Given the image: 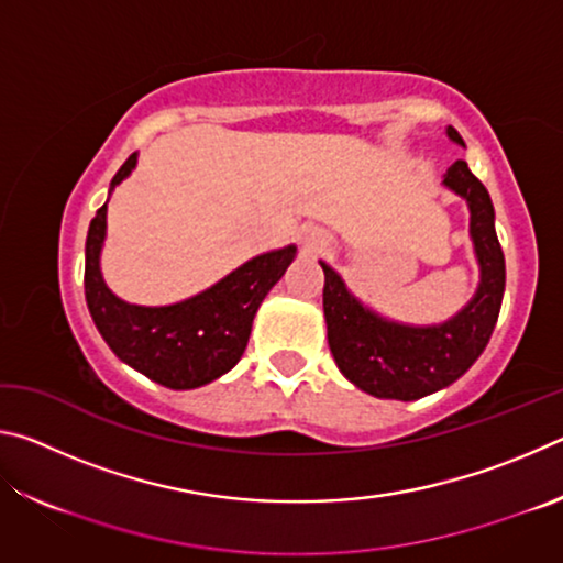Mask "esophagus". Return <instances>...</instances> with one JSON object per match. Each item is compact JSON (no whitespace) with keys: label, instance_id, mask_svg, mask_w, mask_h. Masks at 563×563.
<instances>
[{"label":"esophagus","instance_id":"obj_1","mask_svg":"<svg viewBox=\"0 0 563 563\" xmlns=\"http://www.w3.org/2000/svg\"><path fill=\"white\" fill-rule=\"evenodd\" d=\"M325 245H328L325 231H320V228H308V231H305V247H308V251H322Z\"/></svg>","mask_w":563,"mask_h":563}]
</instances>
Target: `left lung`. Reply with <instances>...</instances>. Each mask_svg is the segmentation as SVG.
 <instances>
[{"label": "left lung", "mask_w": 563, "mask_h": 563, "mask_svg": "<svg viewBox=\"0 0 563 563\" xmlns=\"http://www.w3.org/2000/svg\"><path fill=\"white\" fill-rule=\"evenodd\" d=\"M446 136L464 146L452 126ZM442 184L470 206V235L479 263V288L454 318L427 328L385 320L365 308L328 263H320L330 352L340 373L367 395L409 402L450 387L482 355L497 325L507 268L494 231L492 198L464 161L446 168Z\"/></svg>", "instance_id": "1"}]
</instances>
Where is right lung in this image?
I'll use <instances>...</instances> for the list:
<instances>
[{
	"mask_svg": "<svg viewBox=\"0 0 563 563\" xmlns=\"http://www.w3.org/2000/svg\"><path fill=\"white\" fill-rule=\"evenodd\" d=\"M139 154L126 158L111 190L136 168ZM107 238V203L89 225L84 292L93 325L113 355L154 383L170 389H194L213 383L235 367L251 338L253 318L265 295L295 258V245L255 255L211 288L161 308L131 305L103 283L101 247Z\"/></svg>",
	"mask_w": 563,
	"mask_h": 563,
	"instance_id": "add662e5",
	"label": "right lung"
}]
</instances>
